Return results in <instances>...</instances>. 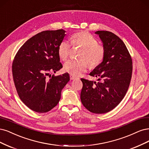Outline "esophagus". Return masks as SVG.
<instances>
[{
  "mask_svg": "<svg viewBox=\"0 0 149 149\" xmlns=\"http://www.w3.org/2000/svg\"><path fill=\"white\" fill-rule=\"evenodd\" d=\"M77 77L75 76H74V75H70V79H71V80H74L75 79H76Z\"/></svg>",
  "mask_w": 149,
  "mask_h": 149,
  "instance_id": "34e87169",
  "label": "esophagus"
}]
</instances>
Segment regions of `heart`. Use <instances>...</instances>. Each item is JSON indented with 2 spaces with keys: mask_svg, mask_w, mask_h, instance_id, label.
Instances as JSON below:
<instances>
[{
  "mask_svg": "<svg viewBox=\"0 0 149 149\" xmlns=\"http://www.w3.org/2000/svg\"><path fill=\"white\" fill-rule=\"evenodd\" d=\"M71 43L74 46L81 47L79 60L70 59L64 64V70L71 75H80L88 68V63L91 68L98 66L104 59L105 49L104 47L98 44V41L90 33L81 31L74 34L70 38ZM71 46L68 41H62L58 47V55L60 59L65 60L69 57Z\"/></svg>",
  "mask_w": 149,
  "mask_h": 149,
  "instance_id": "obj_1",
  "label": "heart"
}]
</instances>
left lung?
I'll return each instance as SVG.
<instances>
[{
    "label": "left lung",
    "mask_w": 149,
    "mask_h": 149,
    "mask_svg": "<svg viewBox=\"0 0 149 149\" xmlns=\"http://www.w3.org/2000/svg\"><path fill=\"white\" fill-rule=\"evenodd\" d=\"M105 49L103 62L90 75L98 81L81 79L83 87L80 99L89 111L96 114L111 111L126 94L132 73L131 56L124 42L114 33L97 31Z\"/></svg>",
    "instance_id": "left-lung-1"
}]
</instances>
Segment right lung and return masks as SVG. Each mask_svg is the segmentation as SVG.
<instances>
[{
  "label": "right lung",
  "mask_w": 149,
  "mask_h": 149,
  "mask_svg": "<svg viewBox=\"0 0 149 149\" xmlns=\"http://www.w3.org/2000/svg\"><path fill=\"white\" fill-rule=\"evenodd\" d=\"M65 33L61 29L38 33L24 43L14 57L12 75L18 97L35 112L46 113L54 108L70 80L68 73L51 76L62 68L57 51Z\"/></svg>",
  "instance_id": "1"
}]
</instances>
